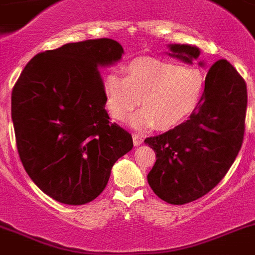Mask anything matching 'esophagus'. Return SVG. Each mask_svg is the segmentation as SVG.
I'll use <instances>...</instances> for the list:
<instances>
[{
	"mask_svg": "<svg viewBox=\"0 0 255 255\" xmlns=\"http://www.w3.org/2000/svg\"><path fill=\"white\" fill-rule=\"evenodd\" d=\"M132 142H134V146H139V144H142L143 143L142 135H139V134L134 132V134H132Z\"/></svg>",
	"mask_w": 255,
	"mask_h": 255,
	"instance_id": "1",
	"label": "esophagus"
}]
</instances>
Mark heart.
Instances as JSON below:
<instances>
[{
    "label": "heart",
    "instance_id": "b5f03b06",
    "mask_svg": "<svg viewBox=\"0 0 255 255\" xmlns=\"http://www.w3.org/2000/svg\"><path fill=\"white\" fill-rule=\"evenodd\" d=\"M206 77L197 67H182L155 58H136L126 66V77L109 74L104 79L107 111L115 120L132 116L136 128L169 129L188 119L199 105Z\"/></svg>",
    "mask_w": 255,
    "mask_h": 255
}]
</instances>
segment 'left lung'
I'll return each mask as SVG.
<instances>
[{
  "label": "left lung",
  "instance_id": "left-lung-1",
  "mask_svg": "<svg viewBox=\"0 0 255 255\" xmlns=\"http://www.w3.org/2000/svg\"><path fill=\"white\" fill-rule=\"evenodd\" d=\"M169 48L172 56L189 64L199 56L198 48L191 45ZM246 107L244 78L227 60L216 61L206 75L205 92L190 119L144 139L156 155L147 174L153 193L170 205H185L215 188L241 150Z\"/></svg>",
  "mask_w": 255,
  "mask_h": 255
}]
</instances>
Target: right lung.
<instances>
[{
  "label": "right lung",
  "instance_id": "add662e5",
  "mask_svg": "<svg viewBox=\"0 0 255 255\" xmlns=\"http://www.w3.org/2000/svg\"><path fill=\"white\" fill-rule=\"evenodd\" d=\"M112 39L69 43L36 54L11 94L16 148L31 180L50 198L85 205L102 194L131 134L109 121L100 66L121 60Z\"/></svg>",
  "mask_w": 255,
  "mask_h": 255
}]
</instances>
